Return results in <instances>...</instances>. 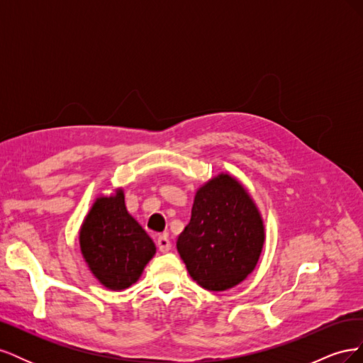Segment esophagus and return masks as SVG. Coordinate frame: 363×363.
Instances as JSON below:
<instances>
[{
    "label": "esophagus",
    "instance_id": "1",
    "mask_svg": "<svg viewBox=\"0 0 363 363\" xmlns=\"http://www.w3.org/2000/svg\"><path fill=\"white\" fill-rule=\"evenodd\" d=\"M157 245H159V250L162 252H168L171 250V242H169V239H168L167 235H160L157 238Z\"/></svg>",
    "mask_w": 363,
    "mask_h": 363
}]
</instances>
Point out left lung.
Wrapping results in <instances>:
<instances>
[{
  "label": "left lung",
  "mask_w": 363,
  "mask_h": 363,
  "mask_svg": "<svg viewBox=\"0 0 363 363\" xmlns=\"http://www.w3.org/2000/svg\"><path fill=\"white\" fill-rule=\"evenodd\" d=\"M263 244L259 207L233 175L219 172L196 189L177 251L201 288L218 292L244 281L255 271Z\"/></svg>",
  "instance_id": "left-lung-1"
}]
</instances>
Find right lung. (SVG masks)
Here are the masks:
<instances>
[{
  "label": "right lung",
  "mask_w": 363,
  "mask_h": 363,
  "mask_svg": "<svg viewBox=\"0 0 363 363\" xmlns=\"http://www.w3.org/2000/svg\"><path fill=\"white\" fill-rule=\"evenodd\" d=\"M82 256L104 288L123 291L135 284L156 245L125 207L124 189L98 195L80 227Z\"/></svg>",
  "instance_id": "obj_1"
}]
</instances>
